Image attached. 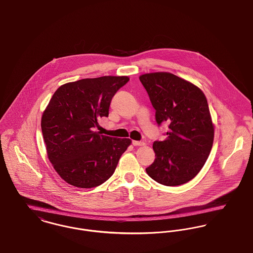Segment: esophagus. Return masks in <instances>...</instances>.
Wrapping results in <instances>:
<instances>
[{
    "instance_id": "34e87169",
    "label": "esophagus",
    "mask_w": 253,
    "mask_h": 253,
    "mask_svg": "<svg viewBox=\"0 0 253 253\" xmlns=\"http://www.w3.org/2000/svg\"><path fill=\"white\" fill-rule=\"evenodd\" d=\"M132 143H133V145H135V146H140V145H144V144H145L144 142L138 141V140H133Z\"/></svg>"
}]
</instances>
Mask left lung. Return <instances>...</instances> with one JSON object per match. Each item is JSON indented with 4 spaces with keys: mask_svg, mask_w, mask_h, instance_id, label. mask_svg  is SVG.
<instances>
[{
    "mask_svg": "<svg viewBox=\"0 0 253 253\" xmlns=\"http://www.w3.org/2000/svg\"><path fill=\"white\" fill-rule=\"evenodd\" d=\"M155 109L158 125L169 123L168 137L153 143L155 161L145 170L156 182L179 186L203 168L214 141L207 99L194 84L168 72L139 76Z\"/></svg>",
    "mask_w": 253,
    "mask_h": 253,
    "instance_id": "8db88e82",
    "label": "left lung"
}]
</instances>
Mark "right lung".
I'll return each mask as SVG.
<instances>
[{
    "label": "right lung",
    "instance_id": "right-lung-1",
    "mask_svg": "<svg viewBox=\"0 0 253 253\" xmlns=\"http://www.w3.org/2000/svg\"><path fill=\"white\" fill-rule=\"evenodd\" d=\"M129 81L127 76L83 79L60 85L41 117L47 155L68 184L89 189L106 182L117 169L130 138L94 132L109 116L111 101Z\"/></svg>",
    "mask_w": 253,
    "mask_h": 253
}]
</instances>
